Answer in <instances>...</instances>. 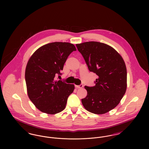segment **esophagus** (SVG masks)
Here are the masks:
<instances>
[{
  "label": "esophagus",
  "mask_w": 149,
  "mask_h": 149,
  "mask_svg": "<svg viewBox=\"0 0 149 149\" xmlns=\"http://www.w3.org/2000/svg\"><path fill=\"white\" fill-rule=\"evenodd\" d=\"M75 87L77 88V89H81L83 87V84H80L79 85H75Z\"/></svg>",
  "instance_id": "1"
}]
</instances>
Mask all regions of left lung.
Returning <instances> with one entry per match:
<instances>
[{
	"label": "left lung",
	"instance_id": "left-lung-1",
	"mask_svg": "<svg viewBox=\"0 0 149 149\" xmlns=\"http://www.w3.org/2000/svg\"><path fill=\"white\" fill-rule=\"evenodd\" d=\"M76 46L89 71L98 77L95 86H84L87 95L81 99L82 104L93 113H106L120 103L126 91L125 63L116 50L106 43L91 41Z\"/></svg>",
	"mask_w": 149,
	"mask_h": 149
}]
</instances>
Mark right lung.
<instances>
[{
    "label": "right lung",
    "mask_w": 149,
    "mask_h": 149,
    "mask_svg": "<svg viewBox=\"0 0 149 149\" xmlns=\"http://www.w3.org/2000/svg\"><path fill=\"white\" fill-rule=\"evenodd\" d=\"M76 50L70 43H49L38 48L29 58L25 70L27 94L41 112L54 114L65 108L75 86L55 77L61 75L66 59Z\"/></svg>",
    "instance_id": "right-lung-1"
}]
</instances>
